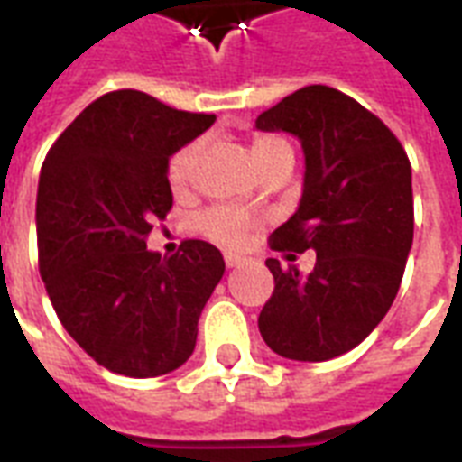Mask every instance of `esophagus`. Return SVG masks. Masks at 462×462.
Returning <instances> with one entry per match:
<instances>
[{"mask_svg":"<svg viewBox=\"0 0 462 462\" xmlns=\"http://www.w3.org/2000/svg\"><path fill=\"white\" fill-rule=\"evenodd\" d=\"M246 259L242 254H235V252H225V263H227V269H235L239 263H245Z\"/></svg>","mask_w":462,"mask_h":462,"instance_id":"34e87169","label":"esophagus"}]
</instances>
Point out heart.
I'll use <instances>...</instances> for the list:
<instances>
[{"mask_svg": "<svg viewBox=\"0 0 462 462\" xmlns=\"http://www.w3.org/2000/svg\"><path fill=\"white\" fill-rule=\"evenodd\" d=\"M286 143L278 140V137L271 135H256L254 143H252V160L259 167L263 160H269L271 154L278 152V150H286ZM196 150L199 145L196 143H189L181 150H176L171 154L167 167L169 184L174 189H184L189 184V176H191L193 157H196ZM254 223V216L245 210V208L237 206H213L203 210L196 220V227H199L200 235L216 239V242H223V245H239L245 239L246 230Z\"/></svg>", "mask_w": 462, "mask_h": 462, "instance_id": "1", "label": "heart"}]
</instances>
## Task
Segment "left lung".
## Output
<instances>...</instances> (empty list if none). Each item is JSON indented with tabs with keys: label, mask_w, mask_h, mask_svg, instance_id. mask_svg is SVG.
<instances>
[{
	"label": "left lung",
	"mask_w": 462,
	"mask_h": 462,
	"mask_svg": "<svg viewBox=\"0 0 462 462\" xmlns=\"http://www.w3.org/2000/svg\"><path fill=\"white\" fill-rule=\"evenodd\" d=\"M256 128L291 133L305 154L300 206L271 249L317 254L310 273L266 259L273 293L259 332L278 356L329 361L358 346L400 291L414 237L410 160L378 116L325 84L293 91Z\"/></svg>",
	"instance_id": "1"
}]
</instances>
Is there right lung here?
I'll return each mask as SVG.
<instances>
[{
	"mask_svg": "<svg viewBox=\"0 0 462 462\" xmlns=\"http://www.w3.org/2000/svg\"><path fill=\"white\" fill-rule=\"evenodd\" d=\"M213 123L145 91H108L45 157L35 200L41 276L67 334L108 371L154 378L193 354L223 254L186 239L162 256L145 239L174 200L169 157Z\"/></svg>",
	"mask_w": 462,
	"mask_h": 462,
	"instance_id": "1",
	"label": "right lung"
}]
</instances>
